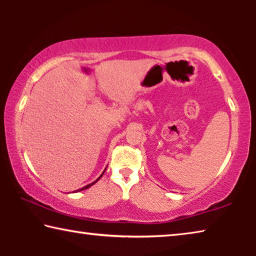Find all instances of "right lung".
<instances>
[{"label":"right lung","mask_w":256,"mask_h":256,"mask_svg":"<svg viewBox=\"0 0 256 256\" xmlns=\"http://www.w3.org/2000/svg\"><path fill=\"white\" fill-rule=\"evenodd\" d=\"M105 170H104V172H102V174L100 176H99V177H98V178H97L96 180H94V182H92V184H88V185H86V186H84V188H79V190H74V192H80V190H86V188H90V186H92V185H94V183H97V182H98L99 180H100V177H102V176L104 175V172H105Z\"/></svg>","instance_id":"add662e5"}]
</instances>
